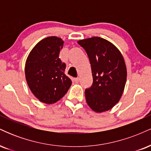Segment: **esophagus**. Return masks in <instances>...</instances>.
I'll return each mask as SVG.
<instances>
[{
    "label": "esophagus",
    "mask_w": 151,
    "mask_h": 151,
    "mask_svg": "<svg viewBox=\"0 0 151 151\" xmlns=\"http://www.w3.org/2000/svg\"><path fill=\"white\" fill-rule=\"evenodd\" d=\"M73 81H74V82L78 83V82H79V78H74Z\"/></svg>",
    "instance_id": "esophagus-1"
}]
</instances>
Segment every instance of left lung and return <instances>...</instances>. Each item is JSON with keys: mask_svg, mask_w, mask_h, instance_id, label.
Listing matches in <instances>:
<instances>
[{"mask_svg": "<svg viewBox=\"0 0 151 151\" xmlns=\"http://www.w3.org/2000/svg\"><path fill=\"white\" fill-rule=\"evenodd\" d=\"M89 57L93 83L85 89L88 105L96 112H103L119 102L125 87L126 67L124 58L112 43L99 37L78 41Z\"/></svg>", "mask_w": 151, "mask_h": 151, "instance_id": "obj_1", "label": "left lung"}]
</instances>
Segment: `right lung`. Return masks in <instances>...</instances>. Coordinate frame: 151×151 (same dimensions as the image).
<instances>
[{"label":"right lung","instance_id":"right-lung-1","mask_svg":"<svg viewBox=\"0 0 151 151\" xmlns=\"http://www.w3.org/2000/svg\"><path fill=\"white\" fill-rule=\"evenodd\" d=\"M64 42L52 36L40 41L29 54L25 77L31 91L40 101L54 104L62 99L72 85L65 74L66 64L59 58Z\"/></svg>","mask_w":151,"mask_h":151}]
</instances>
